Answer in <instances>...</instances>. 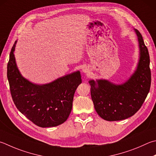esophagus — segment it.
Listing matches in <instances>:
<instances>
[{
  "instance_id": "esophagus-1",
  "label": "esophagus",
  "mask_w": 156,
  "mask_h": 156,
  "mask_svg": "<svg viewBox=\"0 0 156 156\" xmlns=\"http://www.w3.org/2000/svg\"><path fill=\"white\" fill-rule=\"evenodd\" d=\"M82 72H83V73H89V67H84L83 68V69H82Z\"/></svg>"
}]
</instances>
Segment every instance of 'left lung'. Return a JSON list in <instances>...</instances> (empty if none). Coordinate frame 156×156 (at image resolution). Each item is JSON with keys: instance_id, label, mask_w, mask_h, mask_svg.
Instances as JSON below:
<instances>
[{"instance_id": "1", "label": "left lung", "mask_w": 156, "mask_h": 156, "mask_svg": "<svg viewBox=\"0 0 156 156\" xmlns=\"http://www.w3.org/2000/svg\"><path fill=\"white\" fill-rule=\"evenodd\" d=\"M139 46V60L133 74L125 83L116 84L108 80H90V95L98 114L103 119L123 120L140 108L151 86L150 59L139 31L134 29Z\"/></svg>"}]
</instances>
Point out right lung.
<instances>
[{
    "instance_id": "obj_1",
    "label": "right lung",
    "mask_w": 156,
    "mask_h": 156,
    "mask_svg": "<svg viewBox=\"0 0 156 156\" xmlns=\"http://www.w3.org/2000/svg\"><path fill=\"white\" fill-rule=\"evenodd\" d=\"M15 41L7 64V78L13 101L22 114L39 127H49L66 121L72 109L73 95L82 83L79 71L50 83L37 84L20 72L14 56Z\"/></svg>"
}]
</instances>
